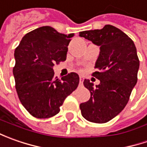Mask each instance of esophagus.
Returning a JSON list of instances; mask_svg holds the SVG:
<instances>
[{"label":"esophagus","instance_id":"obj_1","mask_svg":"<svg viewBox=\"0 0 147 147\" xmlns=\"http://www.w3.org/2000/svg\"><path fill=\"white\" fill-rule=\"evenodd\" d=\"M83 79H84V78H83L82 77H80V78H79V82H80V84H82V82H83Z\"/></svg>","mask_w":147,"mask_h":147}]
</instances>
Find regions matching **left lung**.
Segmentation results:
<instances>
[{"mask_svg":"<svg viewBox=\"0 0 147 147\" xmlns=\"http://www.w3.org/2000/svg\"><path fill=\"white\" fill-rule=\"evenodd\" d=\"M100 47V54L92 76L100 80L94 87L90 80L83 84L90 91L89 100L80 104L82 117L96 123H104L117 116L126 106L138 82L139 59L130 37L115 26L79 32Z\"/></svg>","mask_w":147,"mask_h":147,"instance_id":"8db88e82","label":"left lung"}]
</instances>
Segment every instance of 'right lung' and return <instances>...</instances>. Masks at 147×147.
Instances as JSON below:
<instances>
[{"instance_id":"right-lung-1","label":"right lung","mask_w":147,"mask_h":147,"mask_svg":"<svg viewBox=\"0 0 147 147\" xmlns=\"http://www.w3.org/2000/svg\"><path fill=\"white\" fill-rule=\"evenodd\" d=\"M50 26L27 33L14 51L13 69L15 88L20 102L32 115L46 119L55 115L65 98L79 83V76L70 73L55 77L53 66L65 61L70 38Z\"/></svg>"}]
</instances>
